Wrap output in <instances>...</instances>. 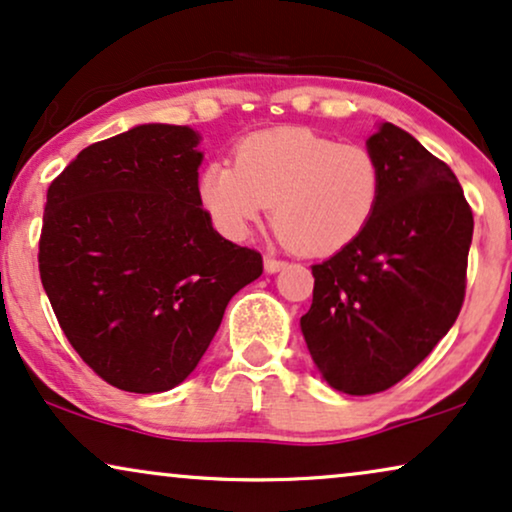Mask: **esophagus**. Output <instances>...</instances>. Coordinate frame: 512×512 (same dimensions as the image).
I'll use <instances>...</instances> for the list:
<instances>
[{
	"instance_id": "1",
	"label": "esophagus",
	"mask_w": 512,
	"mask_h": 512,
	"mask_svg": "<svg viewBox=\"0 0 512 512\" xmlns=\"http://www.w3.org/2000/svg\"><path fill=\"white\" fill-rule=\"evenodd\" d=\"M284 261H280V258H272V256H265V270L268 272H280L284 268Z\"/></svg>"
}]
</instances>
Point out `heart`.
Here are the masks:
<instances>
[{"label": "heart", "instance_id": "1", "mask_svg": "<svg viewBox=\"0 0 512 512\" xmlns=\"http://www.w3.org/2000/svg\"><path fill=\"white\" fill-rule=\"evenodd\" d=\"M199 204L228 240H244L268 214L291 249L336 254L369 228L381 207L383 171L374 152L310 129H272L235 145L232 167L209 164Z\"/></svg>", "mask_w": 512, "mask_h": 512}]
</instances>
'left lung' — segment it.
Masks as SVG:
<instances>
[{
	"mask_svg": "<svg viewBox=\"0 0 512 512\" xmlns=\"http://www.w3.org/2000/svg\"><path fill=\"white\" fill-rule=\"evenodd\" d=\"M383 171L367 230L313 265L301 317L310 357L331 388L374 395L433 353L466 298L473 209L442 159L395 124L367 141Z\"/></svg>",
	"mask_w": 512,
	"mask_h": 512,
	"instance_id": "obj_1",
	"label": "left lung"
}]
</instances>
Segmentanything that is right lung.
I'll return each mask as SVG.
<instances>
[{
    "instance_id": "add662e5",
    "label": "right lung",
    "mask_w": 512,
    "mask_h": 512,
    "mask_svg": "<svg viewBox=\"0 0 512 512\" xmlns=\"http://www.w3.org/2000/svg\"><path fill=\"white\" fill-rule=\"evenodd\" d=\"M199 136L143 124L84 148L46 190L39 277L77 355L126 393L190 376L225 305L263 272L211 228Z\"/></svg>"
}]
</instances>
